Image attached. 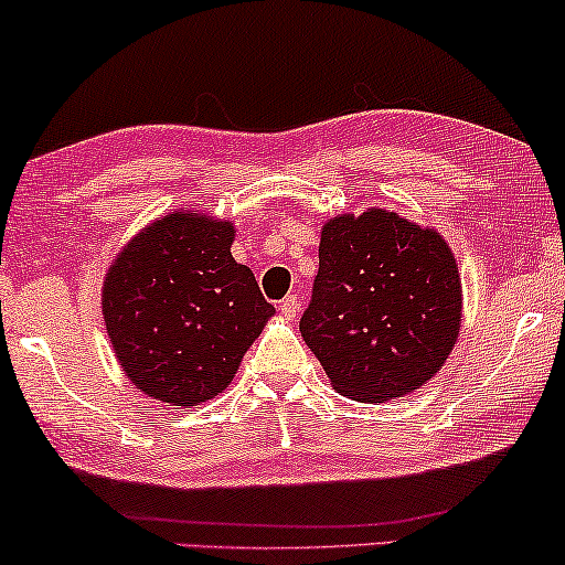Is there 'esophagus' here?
<instances>
[{
    "mask_svg": "<svg viewBox=\"0 0 565 565\" xmlns=\"http://www.w3.org/2000/svg\"><path fill=\"white\" fill-rule=\"evenodd\" d=\"M277 309H280V313L285 319H296V313H298V309H300V298L298 296H285L282 300H280V306H277Z\"/></svg>",
    "mask_w": 565,
    "mask_h": 565,
    "instance_id": "1",
    "label": "esophagus"
}]
</instances>
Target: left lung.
<instances>
[{"label":"left lung","instance_id":"8db88e82","mask_svg":"<svg viewBox=\"0 0 565 565\" xmlns=\"http://www.w3.org/2000/svg\"><path fill=\"white\" fill-rule=\"evenodd\" d=\"M459 327L461 277L438 231L379 207L321 225L300 337L337 392L358 402L413 394L441 371Z\"/></svg>","mask_w":565,"mask_h":565}]
</instances>
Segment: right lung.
I'll list each match as a JSON object with an SVG mask.
<instances>
[{
	"label": "right lung",
	"instance_id": "1",
	"mask_svg": "<svg viewBox=\"0 0 565 565\" xmlns=\"http://www.w3.org/2000/svg\"><path fill=\"white\" fill-rule=\"evenodd\" d=\"M236 228L200 210L145 225L104 280V321L135 390L175 407L217 397L275 317L254 273L233 259Z\"/></svg>",
	"mask_w": 565,
	"mask_h": 565
}]
</instances>
